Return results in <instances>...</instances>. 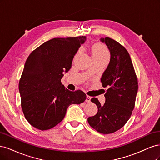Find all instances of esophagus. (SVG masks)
I'll return each mask as SVG.
<instances>
[{"label":"esophagus","mask_w":160,"mask_h":160,"mask_svg":"<svg viewBox=\"0 0 160 160\" xmlns=\"http://www.w3.org/2000/svg\"><path fill=\"white\" fill-rule=\"evenodd\" d=\"M90 100H91V97L89 96H86V102H90Z\"/></svg>","instance_id":"obj_1"}]
</instances>
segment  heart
<instances>
[{
  "label": "heart",
  "instance_id": "obj_1",
  "mask_svg": "<svg viewBox=\"0 0 160 160\" xmlns=\"http://www.w3.org/2000/svg\"><path fill=\"white\" fill-rule=\"evenodd\" d=\"M92 56L93 58L109 59L110 54L104 45L100 43L95 44L92 48Z\"/></svg>",
  "mask_w": 160,
  "mask_h": 160
}]
</instances>
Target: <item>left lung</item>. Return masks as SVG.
I'll return each instance as SVG.
<instances>
[{"label":"left lung","mask_w":160,"mask_h":160,"mask_svg":"<svg viewBox=\"0 0 160 160\" xmlns=\"http://www.w3.org/2000/svg\"><path fill=\"white\" fill-rule=\"evenodd\" d=\"M110 52V60L103 73V87H108L104 105L96 98L91 101L98 107L97 114L88 118L97 132L108 134L120 130L130 119L135 106L138 90L137 76L127 50L110 38H101Z\"/></svg>","instance_id":"8db88e82"}]
</instances>
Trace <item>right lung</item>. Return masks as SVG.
Returning a JSON list of instances; mask_svg holds the SVG:
<instances>
[{
	"label": "right lung",
	"mask_w": 160,
	"mask_h": 160,
	"mask_svg": "<svg viewBox=\"0 0 160 160\" xmlns=\"http://www.w3.org/2000/svg\"><path fill=\"white\" fill-rule=\"evenodd\" d=\"M86 37L54 38L30 53L19 81L21 107L33 127L47 130L64 119L71 104L86 99L83 91L72 92L61 83L64 72L72 66L74 55Z\"/></svg>",
	"instance_id": "right-lung-1"
}]
</instances>
